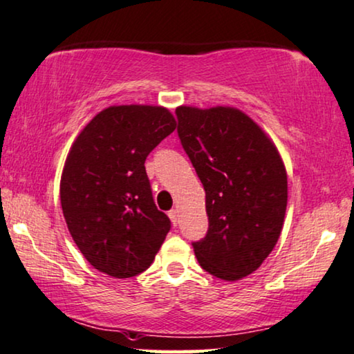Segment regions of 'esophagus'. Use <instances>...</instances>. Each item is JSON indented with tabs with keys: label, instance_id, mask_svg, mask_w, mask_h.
I'll return each mask as SVG.
<instances>
[{
	"label": "esophagus",
	"instance_id": "obj_1",
	"mask_svg": "<svg viewBox=\"0 0 354 354\" xmlns=\"http://www.w3.org/2000/svg\"><path fill=\"white\" fill-rule=\"evenodd\" d=\"M178 210H176V208H175V210H171L170 213H168V216H170L171 218V221H173V225H178V221H179V215H178Z\"/></svg>",
	"mask_w": 354,
	"mask_h": 354
}]
</instances>
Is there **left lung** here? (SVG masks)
<instances>
[{
    "mask_svg": "<svg viewBox=\"0 0 354 354\" xmlns=\"http://www.w3.org/2000/svg\"><path fill=\"white\" fill-rule=\"evenodd\" d=\"M178 136L205 189L208 232L194 242L198 265L223 281L261 266L287 208V171L274 142L236 107L179 106Z\"/></svg>",
    "mask_w": 354,
    "mask_h": 354,
    "instance_id": "obj_1",
    "label": "left lung"
}]
</instances>
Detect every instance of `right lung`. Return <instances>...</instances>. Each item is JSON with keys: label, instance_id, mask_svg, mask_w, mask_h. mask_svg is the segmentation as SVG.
I'll list each match as a JSON object with an SVG mask.
<instances>
[{"label": "right lung", "instance_id": "add662e5", "mask_svg": "<svg viewBox=\"0 0 354 354\" xmlns=\"http://www.w3.org/2000/svg\"><path fill=\"white\" fill-rule=\"evenodd\" d=\"M176 128L162 106H111L73 141L61 176L68 232L91 266L127 279L146 271L170 220L153 203L144 162Z\"/></svg>", "mask_w": 354, "mask_h": 354}]
</instances>
